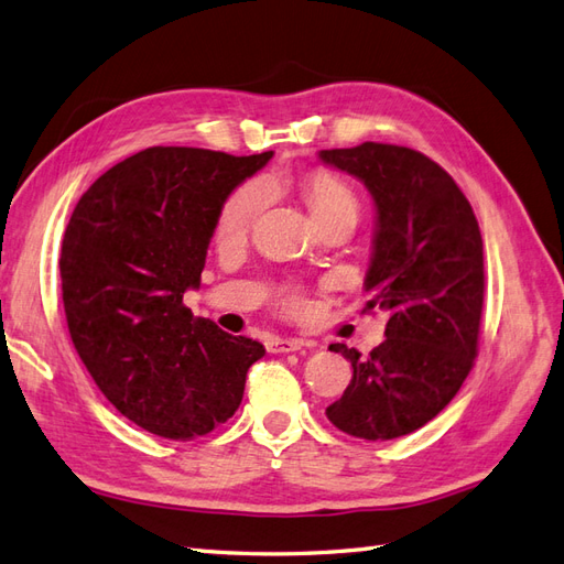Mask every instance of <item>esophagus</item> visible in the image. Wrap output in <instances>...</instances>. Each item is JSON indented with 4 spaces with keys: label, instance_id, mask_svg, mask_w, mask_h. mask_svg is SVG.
<instances>
[{
    "label": "esophagus",
    "instance_id": "esophagus-1",
    "mask_svg": "<svg viewBox=\"0 0 564 564\" xmlns=\"http://www.w3.org/2000/svg\"><path fill=\"white\" fill-rule=\"evenodd\" d=\"M269 352H297L302 348H307V343L302 338H271L267 343Z\"/></svg>",
    "mask_w": 564,
    "mask_h": 564
}]
</instances>
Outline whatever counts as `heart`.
Returning a JSON list of instances; mask_svg holds the SVG:
<instances>
[{"instance_id":"heart-1","label":"heart","mask_w":564,"mask_h":564,"mask_svg":"<svg viewBox=\"0 0 564 564\" xmlns=\"http://www.w3.org/2000/svg\"><path fill=\"white\" fill-rule=\"evenodd\" d=\"M302 195H305L307 207L314 216L316 224H324L328 219H336L340 214H355L359 209V202L352 187L340 181L334 173L326 171H312L302 178ZM269 199V185L264 178H252L238 185L234 193L228 195L224 207L219 212V221H216V236L221 240H236L245 230L252 226V221L264 209ZM288 305L300 307V297H288Z\"/></svg>"}]
</instances>
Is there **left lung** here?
Returning a JSON list of instances; mask_svg holds the SVG:
<instances>
[{"mask_svg": "<svg viewBox=\"0 0 564 564\" xmlns=\"http://www.w3.org/2000/svg\"><path fill=\"white\" fill-rule=\"evenodd\" d=\"M319 159L373 197L367 310L391 312L367 357L330 345L350 359L352 381L326 416L355 438L408 436L445 410L474 367L486 288L479 221L451 173L416 150L362 142Z\"/></svg>", "mask_w": 564, "mask_h": 564, "instance_id": "left-lung-1", "label": "left lung"}]
</instances>
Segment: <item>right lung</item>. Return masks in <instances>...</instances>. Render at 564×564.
Segmentation results:
<instances>
[{"mask_svg":"<svg viewBox=\"0 0 564 564\" xmlns=\"http://www.w3.org/2000/svg\"><path fill=\"white\" fill-rule=\"evenodd\" d=\"M273 152L234 156L148 148L83 193L62 240L70 340L126 420L171 441L236 414L264 345L230 336L183 305L199 288L219 212Z\"/></svg>","mask_w":564,"mask_h":564,"instance_id":"add662e5","label":"right lung"}]
</instances>
